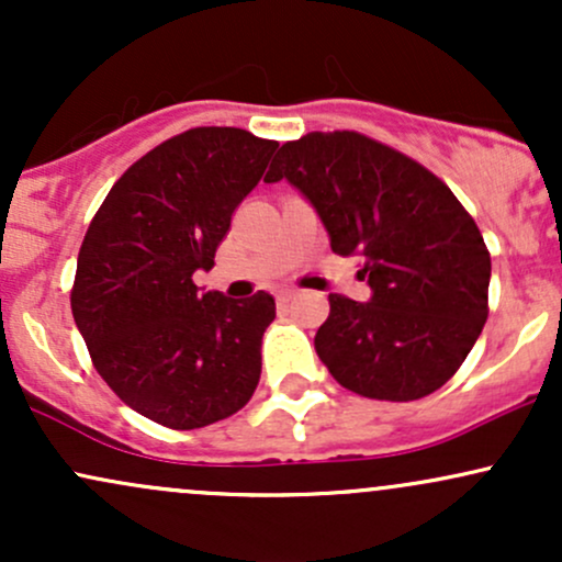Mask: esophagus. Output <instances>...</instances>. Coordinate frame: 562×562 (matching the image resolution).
I'll return each instance as SVG.
<instances>
[{"label": "esophagus", "mask_w": 562, "mask_h": 562, "mask_svg": "<svg viewBox=\"0 0 562 562\" xmlns=\"http://www.w3.org/2000/svg\"><path fill=\"white\" fill-rule=\"evenodd\" d=\"M293 295H295L293 288H280L274 293V299H277V303H288V301H293Z\"/></svg>", "instance_id": "esophagus-1"}]
</instances>
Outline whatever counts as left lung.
Instances as JSON below:
<instances>
[{
	"label": "left lung",
	"mask_w": 562,
	"mask_h": 562,
	"mask_svg": "<svg viewBox=\"0 0 562 562\" xmlns=\"http://www.w3.org/2000/svg\"><path fill=\"white\" fill-rule=\"evenodd\" d=\"M288 179L330 248L357 256L367 303L330 293L314 348L348 391L415 402L460 370L488 317L492 256L479 224L436 173L359 132L285 142L263 182Z\"/></svg>",
	"instance_id": "obj_1"
}]
</instances>
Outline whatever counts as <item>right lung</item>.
Wrapping results in <instances>:
<instances>
[{
	"instance_id": "obj_1",
	"label": "right lung",
	"mask_w": 562,
	"mask_h": 562,
	"mask_svg": "<svg viewBox=\"0 0 562 562\" xmlns=\"http://www.w3.org/2000/svg\"><path fill=\"white\" fill-rule=\"evenodd\" d=\"M274 139L198 126L128 166L83 235L70 290L94 370L147 420L192 430L235 415L261 378L274 299L203 293L232 214L259 184Z\"/></svg>"
}]
</instances>
